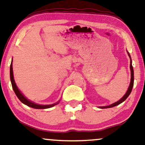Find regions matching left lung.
Instances as JSON below:
<instances>
[{
    "label": "left lung",
    "instance_id": "8db88e82",
    "mask_svg": "<svg viewBox=\"0 0 145 145\" xmlns=\"http://www.w3.org/2000/svg\"><path fill=\"white\" fill-rule=\"evenodd\" d=\"M127 53H128V55L129 57H130L131 59V62H130V69H131V82H130V85H129V87L128 88V89H127L126 93L125 94V95L123 96V97L121 98L120 100H119L118 101L115 102V103L111 104V105H107V106H103V107H99V108H101V109H107V108H111V107H115V106H117L119 105V104H121V103H123V101H125V100H126V99L127 97H129V95H130L131 91H132V89H133V84H134V71H133V65H132V60H131V56L129 54V53L127 52Z\"/></svg>",
    "mask_w": 145,
    "mask_h": 145
}]
</instances>
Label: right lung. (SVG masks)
Returning <instances> with one entry per match:
<instances>
[{"label": "right lung", "mask_w": 145, "mask_h": 145, "mask_svg": "<svg viewBox=\"0 0 145 145\" xmlns=\"http://www.w3.org/2000/svg\"><path fill=\"white\" fill-rule=\"evenodd\" d=\"M10 81H11V84H12V89L13 90H14L15 94L16 95L17 97L18 98L19 100H20L22 103L25 104V105L28 106V107L34 108V109H48V108L52 107L54 105H57V104L59 102V101H60V100H59V101L58 102H57V103L51 104V105H39V104L34 103V102L31 101L30 100L27 99V98L22 93V92L19 90L18 87H17V86L16 85V83H15V81L14 80V75H13V71H12V60L11 61L10 67Z\"/></svg>", "instance_id": "right-lung-1"}]
</instances>
